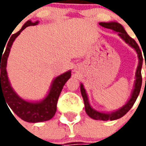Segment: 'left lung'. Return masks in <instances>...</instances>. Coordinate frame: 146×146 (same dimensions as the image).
I'll return each instance as SVG.
<instances>
[{
    "mask_svg": "<svg viewBox=\"0 0 146 146\" xmlns=\"http://www.w3.org/2000/svg\"><path fill=\"white\" fill-rule=\"evenodd\" d=\"M99 25H101L102 27L107 28V29H110L113 30L114 31H116L118 33L119 36L124 40V41L128 44L131 47L135 49L137 54H138V66L137 67V70H136V80H135V88L134 90L132 92L131 96L128 100V102L126 103L123 107L119 109L116 111H114L111 113H100L98 112L96 110H93L92 106L89 104L88 98V95L86 93V91L84 85L82 84H80V92L81 95L84 98V108H85V111L87 114L91 118L94 119H97V120H114V119H117L119 118H121L122 116L125 115L126 113L128 112L129 110L131 109L133 106V105L135 104L136 99L138 98V95L140 93V90H141V83H142V78H141V67H142V62H143V58H142V54L141 51L139 48V46L138 44L136 43L135 40L131 38V36H129L128 34L127 33L125 30L123 29V27H122V25H120L118 23L116 22H111V23H100ZM145 69H146V62H145Z\"/></svg>",
    "mask_w": 146,
    "mask_h": 146,
    "instance_id": "left-lung-1",
    "label": "left lung"
}]
</instances>
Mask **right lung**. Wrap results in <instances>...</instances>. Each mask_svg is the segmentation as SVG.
Returning a JSON list of instances; mask_svg holds the SVG:
<instances>
[{
  "mask_svg": "<svg viewBox=\"0 0 146 146\" xmlns=\"http://www.w3.org/2000/svg\"><path fill=\"white\" fill-rule=\"evenodd\" d=\"M38 22L31 23V21H27L24 24L22 29L16 33H14L11 36L8 41L6 50L4 53H0V97L1 95L5 97V101L19 117L27 122L37 123L42 121H47L51 119L56 112L57 102L59 95L62 90L63 86L71 76V71L66 72L60 76H57L52 83L51 90L47 95V97L41 102H30L25 101L14 92V90L10 85L7 75V60L8 54L11 50V47L13 42L21 32L30 26H35ZM3 55L2 56V54Z\"/></svg>",
  "mask_w": 146,
  "mask_h": 146,
  "instance_id": "right-lung-1",
  "label": "right lung"
}]
</instances>
